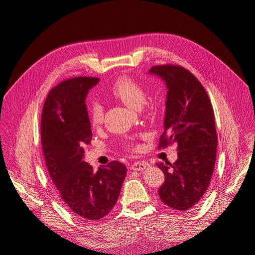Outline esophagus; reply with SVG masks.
<instances>
[{
    "mask_svg": "<svg viewBox=\"0 0 255 255\" xmlns=\"http://www.w3.org/2000/svg\"><path fill=\"white\" fill-rule=\"evenodd\" d=\"M145 167H146V164L143 163V161H134V163L130 165V169H132L133 171L143 170Z\"/></svg>",
    "mask_w": 255,
    "mask_h": 255,
    "instance_id": "1",
    "label": "esophagus"
}]
</instances>
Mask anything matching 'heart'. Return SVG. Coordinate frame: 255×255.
<instances>
[{"instance_id": "obj_1", "label": "heart", "mask_w": 255, "mask_h": 255, "mask_svg": "<svg viewBox=\"0 0 255 255\" xmlns=\"http://www.w3.org/2000/svg\"><path fill=\"white\" fill-rule=\"evenodd\" d=\"M110 95L133 110H140L146 100V90L143 85L129 76H120L109 89ZM89 119L92 127L98 128L103 123V107L95 103L89 109ZM129 145V144H128Z\"/></svg>"}]
</instances>
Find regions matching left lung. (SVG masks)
<instances>
[{
	"label": "left lung",
	"mask_w": 255,
	"mask_h": 255,
	"mask_svg": "<svg viewBox=\"0 0 255 255\" xmlns=\"http://www.w3.org/2000/svg\"><path fill=\"white\" fill-rule=\"evenodd\" d=\"M150 73L166 82L168 94L164 132L157 149L177 143V159L157 167L165 174L158 189L163 203L188 211L203 197L211 183L217 153V134L211 100L202 84L179 65H158Z\"/></svg>",
	"instance_id": "8db88e82"
}]
</instances>
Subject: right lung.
<instances>
[{
  "label": "right lung",
  "mask_w": 255,
  "mask_h": 255,
  "mask_svg": "<svg viewBox=\"0 0 255 255\" xmlns=\"http://www.w3.org/2000/svg\"><path fill=\"white\" fill-rule=\"evenodd\" d=\"M98 78L65 80L48 94L41 114V145L45 164L58 195L83 221L109 214L119 198L127 167L117 160L98 171L83 161V146L91 141L85 99Z\"/></svg>",
  "instance_id": "1"
}]
</instances>
